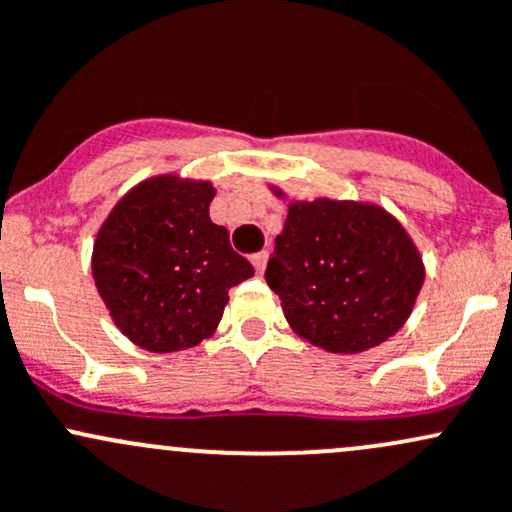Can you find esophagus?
I'll use <instances>...</instances> for the list:
<instances>
[{
  "instance_id": "esophagus-1",
  "label": "esophagus",
  "mask_w": 512,
  "mask_h": 512,
  "mask_svg": "<svg viewBox=\"0 0 512 512\" xmlns=\"http://www.w3.org/2000/svg\"><path fill=\"white\" fill-rule=\"evenodd\" d=\"M251 263H254L256 273L266 271V263H268V251H258V254L251 256Z\"/></svg>"
}]
</instances>
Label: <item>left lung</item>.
Segmentation results:
<instances>
[{"instance_id":"8db88e82","label":"left lung","mask_w":512,"mask_h":512,"mask_svg":"<svg viewBox=\"0 0 512 512\" xmlns=\"http://www.w3.org/2000/svg\"><path fill=\"white\" fill-rule=\"evenodd\" d=\"M276 197H286L273 187ZM424 261L397 217L372 202L288 204L266 283L293 333L335 355L372 350L402 330L424 286Z\"/></svg>"}]
</instances>
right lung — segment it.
Segmentation results:
<instances>
[{"label":"right lung","mask_w":512,"mask_h":512,"mask_svg":"<svg viewBox=\"0 0 512 512\" xmlns=\"http://www.w3.org/2000/svg\"><path fill=\"white\" fill-rule=\"evenodd\" d=\"M214 194L207 179L147 177L100 224L93 281L113 323L142 350L162 355L209 340L229 288L254 276L229 231L209 219Z\"/></svg>","instance_id":"right-lung-1"}]
</instances>
